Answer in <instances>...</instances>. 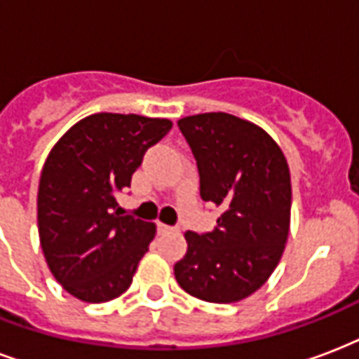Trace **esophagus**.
Returning a JSON list of instances; mask_svg holds the SVG:
<instances>
[{"mask_svg": "<svg viewBox=\"0 0 359 359\" xmlns=\"http://www.w3.org/2000/svg\"><path fill=\"white\" fill-rule=\"evenodd\" d=\"M157 229H159V232H170V230H174V226H168L165 223H157Z\"/></svg>", "mask_w": 359, "mask_h": 359, "instance_id": "esophagus-1", "label": "esophagus"}]
</instances>
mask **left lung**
<instances>
[{
	"label": "left lung",
	"mask_w": 359,
	"mask_h": 359,
	"mask_svg": "<svg viewBox=\"0 0 359 359\" xmlns=\"http://www.w3.org/2000/svg\"><path fill=\"white\" fill-rule=\"evenodd\" d=\"M177 127L200 174V196L221 210L217 226L185 232L187 252L174 275L210 304L251 296L277 268L290 230V170L277 142L232 114L187 116Z\"/></svg>",
	"instance_id": "obj_1"
}]
</instances>
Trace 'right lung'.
I'll return each instance as SVG.
<instances>
[{
  "instance_id": "right-lung-1",
  "label": "right lung",
  "mask_w": 359,
  "mask_h": 359,
  "mask_svg": "<svg viewBox=\"0 0 359 359\" xmlns=\"http://www.w3.org/2000/svg\"><path fill=\"white\" fill-rule=\"evenodd\" d=\"M170 129L165 118L101 112L50 149L39 180V238L50 271L74 298L102 304L133 283L155 223L121 215L116 194Z\"/></svg>"
}]
</instances>
